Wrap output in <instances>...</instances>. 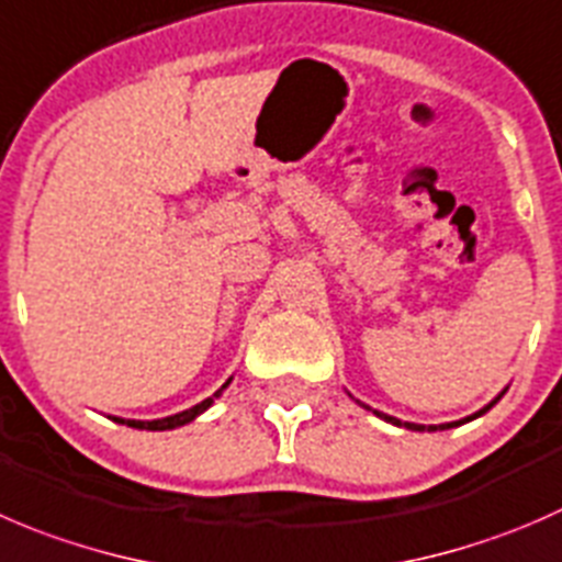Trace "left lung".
<instances>
[{
    "label": "left lung",
    "instance_id": "left-lung-1",
    "mask_svg": "<svg viewBox=\"0 0 562 562\" xmlns=\"http://www.w3.org/2000/svg\"><path fill=\"white\" fill-rule=\"evenodd\" d=\"M497 401H499V397H494V401L488 403V406H483L481 412H477V414H472V417H467V419H459V423H445V426H428V431H437V428H453V426H464V423H470V419H475V417H481V414H486L488 408H492L494 403H497ZM359 406H364V403H359ZM364 408H370V406H364ZM373 414H375V417L386 419V423H392V426L408 428V431H426V426H417V423H401V419H397V417H390V414H381V412H375V408H373Z\"/></svg>",
    "mask_w": 562,
    "mask_h": 562
}]
</instances>
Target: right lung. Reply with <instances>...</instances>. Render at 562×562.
I'll list each match as a JSON object with an SVG mask.
<instances>
[{
    "label": "right lung",
    "instance_id": "add662e5",
    "mask_svg": "<svg viewBox=\"0 0 562 562\" xmlns=\"http://www.w3.org/2000/svg\"><path fill=\"white\" fill-rule=\"evenodd\" d=\"M227 384H231V379H227L225 384H222V390H225ZM222 390H216L214 395L205 397V401H203V403H198V406L187 408V412L172 414V417H165V419H148V423H145V419H123V417H114V423H125V426H131V428H143V431H170V428L187 426V423H192V419L198 417V414H203L205 408H209L211 403H214V397H220V395H222Z\"/></svg>",
    "mask_w": 562,
    "mask_h": 562
}]
</instances>
